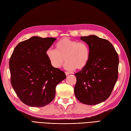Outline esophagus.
<instances>
[{
	"mask_svg": "<svg viewBox=\"0 0 131 131\" xmlns=\"http://www.w3.org/2000/svg\"><path fill=\"white\" fill-rule=\"evenodd\" d=\"M65 75L66 76H68V75H69L70 74V72H65Z\"/></svg>",
	"mask_w": 131,
	"mask_h": 131,
	"instance_id": "esophagus-1",
	"label": "esophagus"
}]
</instances>
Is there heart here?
Returning <instances> with one entry per match:
<instances>
[{
	"instance_id": "1",
	"label": "heart",
	"mask_w": 131,
	"mask_h": 131,
	"mask_svg": "<svg viewBox=\"0 0 131 131\" xmlns=\"http://www.w3.org/2000/svg\"><path fill=\"white\" fill-rule=\"evenodd\" d=\"M46 54L52 66L59 69L66 60L65 68L68 70H81L89 62L90 52L88 45L68 37H64L56 45V50L49 48Z\"/></svg>"
}]
</instances>
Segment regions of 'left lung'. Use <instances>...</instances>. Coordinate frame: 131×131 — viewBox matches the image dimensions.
I'll return each mask as SVG.
<instances>
[{"label":"left lung","mask_w":131,"mask_h":131,"mask_svg":"<svg viewBox=\"0 0 131 131\" xmlns=\"http://www.w3.org/2000/svg\"><path fill=\"white\" fill-rule=\"evenodd\" d=\"M89 46V62L75 74V96L85 104L95 105L111 95L118 79L119 58L114 47L107 39L95 35L81 37Z\"/></svg>","instance_id":"1"}]
</instances>
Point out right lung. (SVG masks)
Instances as JSON below:
<instances>
[{
    "mask_svg": "<svg viewBox=\"0 0 131 131\" xmlns=\"http://www.w3.org/2000/svg\"><path fill=\"white\" fill-rule=\"evenodd\" d=\"M56 38L33 36L17 45L9 60L12 86L24 104L42 107L55 96L57 85L66 78L46 54Z\"/></svg>",
    "mask_w": 131,
    "mask_h": 131,
    "instance_id": "right-lung-1",
    "label": "right lung"
}]
</instances>
